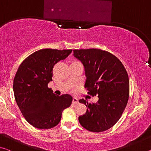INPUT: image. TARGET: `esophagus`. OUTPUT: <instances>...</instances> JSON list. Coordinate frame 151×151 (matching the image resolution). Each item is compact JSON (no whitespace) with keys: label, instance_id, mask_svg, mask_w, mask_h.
Returning a JSON list of instances; mask_svg holds the SVG:
<instances>
[{"label":"esophagus","instance_id":"obj_1","mask_svg":"<svg viewBox=\"0 0 151 151\" xmlns=\"http://www.w3.org/2000/svg\"><path fill=\"white\" fill-rule=\"evenodd\" d=\"M73 104H78V99L77 98H75V97H74L73 99Z\"/></svg>","mask_w":151,"mask_h":151}]
</instances>
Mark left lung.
<instances>
[{"mask_svg":"<svg viewBox=\"0 0 151 151\" xmlns=\"http://www.w3.org/2000/svg\"><path fill=\"white\" fill-rule=\"evenodd\" d=\"M74 57L85 67V88L99 101L88 103L81 99L87 110L78 117L85 129L103 132L116 123L124 111L129 97V78L124 66L118 58L107 51L96 48L73 50Z\"/></svg>","mask_w":151,"mask_h":151,"instance_id":"8db88e82","label":"left lung"}]
</instances>
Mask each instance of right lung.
<instances>
[{
    "mask_svg": "<svg viewBox=\"0 0 151 151\" xmlns=\"http://www.w3.org/2000/svg\"><path fill=\"white\" fill-rule=\"evenodd\" d=\"M73 50L46 48L25 58L13 81L14 98L24 119L35 128L48 129L59 123L62 112L70 106V94L56 95L48 83L52 81V68Z\"/></svg>",
    "mask_w": 151,
    "mask_h": 151,
    "instance_id": "add662e5",
    "label": "right lung"
}]
</instances>
